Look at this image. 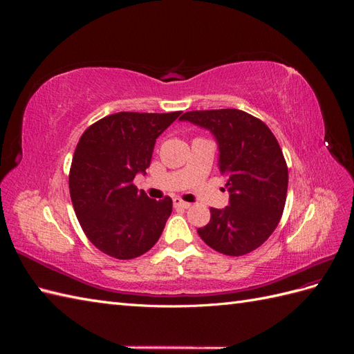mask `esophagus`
<instances>
[{
    "label": "esophagus",
    "mask_w": 354,
    "mask_h": 354,
    "mask_svg": "<svg viewBox=\"0 0 354 354\" xmlns=\"http://www.w3.org/2000/svg\"><path fill=\"white\" fill-rule=\"evenodd\" d=\"M173 203H174L176 208H189L190 207L189 202H185L183 199H180V198H174Z\"/></svg>",
    "instance_id": "34e87169"
}]
</instances>
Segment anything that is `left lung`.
Instances as JSON below:
<instances>
[{"instance_id": "8db88e82", "label": "left lung", "mask_w": 354, "mask_h": 354, "mask_svg": "<svg viewBox=\"0 0 354 354\" xmlns=\"http://www.w3.org/2000/svg\"><path fill=\"white\" fill-rule=\"evenodd\" d=\"M207 128L218 143V168L227 177L230 205L211 208L199 236L212 250L239 257L259 248L277 227L285 208L288 167L276 137L261 120L239 109L181 115Z\"/></svg>"}]
</instances>
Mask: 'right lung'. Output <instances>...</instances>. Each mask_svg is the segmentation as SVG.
<instances>
[{"mask_svg":"<svg viewBox=\"0 0 354 354\" xmlns=\"http://www.w3.org/2000/svg\"><path fill=\"white\" fill-rule=\"evenodd\" d=\"M181 111L118 112L102 118L81 136L69 171V192L90 242L118 260H131L158 242L173 201L138 192L133 180L151 165L159 134Z\"/></svg>","mask_w":354,"mask_h":354,"instance_id":"right-lung-1","label":"right lung"}]
</instances>
